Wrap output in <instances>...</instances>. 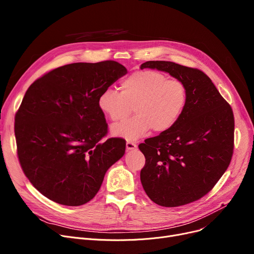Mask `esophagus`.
<instances>
[{
  "mask_svg": "<svg viewBox=\"0 0 254 254\" xmlns=\"http://www.w3.org/2000/svg\"><path fill=\"white\" fill-rule=\"evenodd\" d=\"M137 148V144L134 143V142H130V141H127V150H134Z\"/></svg>",
  "mask_w": 254,
  "mask_h": 254,
  "instance_id": "esophagus-1",
  "label": "esophagus"
}]
</instances>
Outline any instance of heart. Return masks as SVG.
I'll list each match as a JSON object with an SVG mask.
<instances>
[{
	"label": "heart",
	"instance_id": "heart-1",
	"mask_svg": "<svg viewBox=\"0 0 254 254\" xmlns=\"http://www.w3.org/2000/svg\"><path fill=\"white\" fill-rule=\"evenodd\" d=\"M188 101V89L178 79L157 71L142 70L131 73L120 82V92L105 89L99 97L100 110L111 122L129 116L134 107L136 116L112 127V134L135 141L152 129L163 132L174 126Z\"/></svg>",
	"mask_w": 254,
	"mask_h": 254
}]
</instances>
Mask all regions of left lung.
<instances>
[{"label":"left lung","mask_w":254,"mask_h":254,"mask_svg":"<svg viewBox=\"0 0 254 254\" xmlns=\"http://www.w3.org/2000/svg\"><path fill=\"white\" fill-rule=\"evenodd\" d=\"M140 68L167 72L188 89L177 123L139 145L145 156L140 173L143 189L163 207L197 201L230 166L235 131L232 107L201 70L166 61L146 62Z\"/></svg>","instance_id":"obj_1"}]
</instances>
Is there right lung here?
I'll use <instances>...</instances> for the list:
<instances>
[{
    "instance_id": "1",
    "label": "right lung",
    "mask_w": 254,
    "mask_h": 254,
    "mask_svg": "<svg viewBox=\"0 0 254 254\" xmlns=\"http://www.w3.org/2000/svg\"><path fill=\"white\" fill-rule=\"evenodd\" d=\"M114 61L74 63L51 70L26 90L15 114L17 156L24 175L51 201L81 206L123 157V138L103 140L108 125L98 100L127 74Z\"/></svg>"
}]
</instances>
